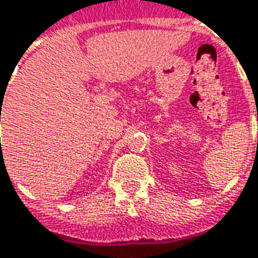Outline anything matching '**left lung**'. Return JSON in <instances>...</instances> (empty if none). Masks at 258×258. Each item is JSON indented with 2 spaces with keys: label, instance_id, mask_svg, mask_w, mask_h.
Wrapping results in <instances>:
<instances>
[{
  "label": "left lung",
  "instance_id": "1",
  "mask_svg": "<svg viewBox=\"0 0 258 258\" xmlns=\"http://www.w3.org/2000/svg\"><path fill=\"white\" fill-rule=\"evenodd\" d=\"M257 119H258V116H257Z\"/></svg>",
  "mask_w": 258,
  "mask_h": 258
}]
</instances>
